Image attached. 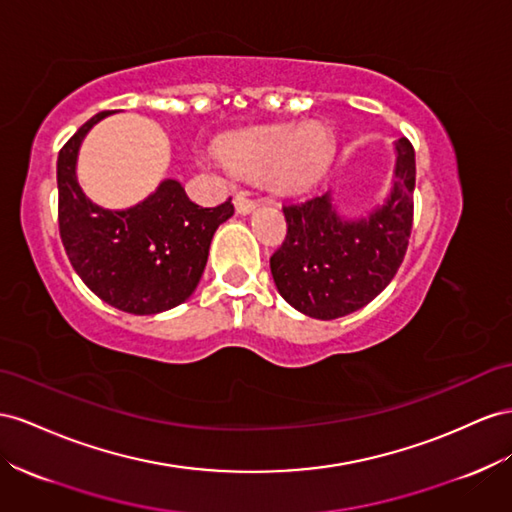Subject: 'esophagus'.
<instances>
[{"mask_svg":"<svg viewBox=\"0 0 512 512\" xmlns=\"http://www.w3.org/2000/svg\"><path fill=\"white\" fill-rule=\"evenodd\" d=\"M234 209H237L239 215H250L252 211H256V202L241 196V193H239V196L234 198Z\"/></svg>","mask_w":512,"mask_h":512,"instance_id":"34e87169","label":"esophagus"}]
</instances>
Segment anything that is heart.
I'll return each instance as SVG.
<instances>
[{"instance_id":"heart-1","label":"heart","mask_w":512,"mask_h":512,"mask_svg":"<svg viewBox=\"0 0 512 512\" xmlns=\"http://www.w3.org/2000/svg\"><path fill=\"white\" fill-rule=\"evenodd\" d=\"M232 172L247 178H267L284 193L308 189L321 176L331 155V135L319 122L269 124L232 133L219 146Z\"/></svg>"}]
</instances>
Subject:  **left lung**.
I'll return each instance as SVG.
<instances>
[{"label": "left lung", "instance_id": "left-lung-1", "mask_svg": "<svg viewBox=\"0 0 512 512\" xmlns=\"http://www.w3.org/2000/svg\"><path fill=\"white\" fill-rule=\"evenodd\" d=\"M390 196L364 217L338 213L331 191L286 204V239L271 256L280 295L312 319L347 316L392 282L405 258L413 224L416 153L407 137L394 144Z\"/></svg>", "mask_w": 512, "mask_h": 512}]
</instances>
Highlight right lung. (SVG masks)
I'll list each match as a JSON object with an SVG mask.
<instances>
[{
  "label": "right lung",
  "instance_id": "1",
  "mask_svg": "<svg viewBox=\"0 0 512 512\" xmlns=\"http://www.w3.org/2000/svg\"><path fill=\"white\" fill-rule=\"evenodd\" d=\"M90 118L58 155V222L73 269L96 297L129 314H159L196 290L215 230L232 217L230 200L204 209L183 185L165 178L146 200L124 211L94 204L77 183L79 146Z\"/></svg>",
  "mask_w": 512,
  "mask_h": 512
}]
</instances>
